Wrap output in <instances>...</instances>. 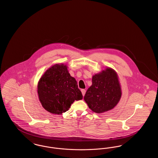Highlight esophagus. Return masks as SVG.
<instances>
[{
  "label": "esophagus",
  "mask_w": 158,
  "mask_h": 158,
  "mask_svg": "<svg viewBox=\"0 0 158 158\" xmlns=\"http://www.w3.org/2000/svg\"><path fill=\"white\" fill-rule=\"evenodd\" d=\"M81 92H82V94L83 96H84V95H85V93H86V90L82 89H81Z\"/></svg>",
  "instance_id": "34e87169"
}]
</instances>
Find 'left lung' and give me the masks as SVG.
Instances as JSON below:
<instances>
[{
	"instance_id": "left-lung-1",
	"label": "left lung",
	"mask_w": 158,
	"mask_h": 158,
	"mask_svg": "<svg viewBox=\"0 0 158 158\" xmlns=\"http://www.w3.org/2000/svg\"><path fill=\"white\" fill-rule=\"evenodd\" d=\"M92 84L86 91L84 100L95 113L106 112L119 102L121 89L117 72L111 68L92 76Z\"/></svg>"
}]
</instances>
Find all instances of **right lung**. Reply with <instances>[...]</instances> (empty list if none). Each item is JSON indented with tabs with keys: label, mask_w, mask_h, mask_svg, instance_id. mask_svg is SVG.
I'll list each match as a JSON object with an SVG mask.
<instances>
[{
	"label": "right lung",
	"mask_w": 158,
	"mask_h": 158,
	"mask_svg": "<svg viewBox=\"0 0 158 158\" xmlns=\"http://www.w3.org/2000/svg\"><path fill=\"white\" fill-rule=\"evenodd\" d=\"M37 92L43 107L58 115L68 111L75 100L83 98L75 79L70 75L68 66L62 63L45 71L38 83Z\"/></svg>",
	"instance_id": "right-lung-1"
}]
</instances>
